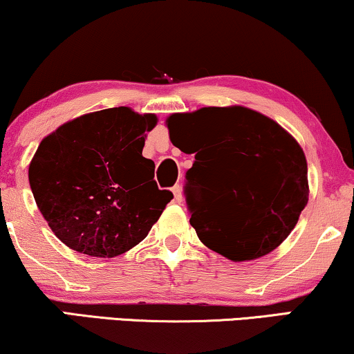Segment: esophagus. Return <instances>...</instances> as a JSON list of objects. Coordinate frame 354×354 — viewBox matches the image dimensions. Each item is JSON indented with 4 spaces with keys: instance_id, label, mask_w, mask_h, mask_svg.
<instances>
[{
    "instance_id": "34e87169",
    "label": "esophagus",
    "mask_w": 354,
    "mask_h": 354,
    "mask_svg": "<svg viewBox=\"0 0 354 354\" xmlns=\"http://www.w3.org/2000/svg\"><path fill=\"white\" fill-rule=\"evenodd\" d=\"M171 191H173V194H174V199H176L178 203H181V201H183V187L180 185H174L171 187Z\"/></svg>"
}]
</instances>
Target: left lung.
<instances>
[{"instance_id": "left-lung-1", "label": "left lung", "mask_w": 354, "mask_h": 354, "mask_svg": "<svg viewBox=\"0 0 354 354\" xmlns=\"http://www.w3.org/2000/svg\"><path fill=\"white\" fill-rule=\"evenodd\" d=\"M167 125L171 144L194 153L185 196L205 247L232 261L279 247L308 201L307 162L296 138L241 106L171 114Z\"/></svg>"}]
</instances>
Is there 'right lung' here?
<instances>
[{
	"label": "right lung",
	"instance_id": "1",
	"mask_svg": "<svg viewBox=\"0 0 354 354\" xmlns=\"http://www.w3.org/2000/svg\"><path fill=\"white\" fill-rule=\"evenodd\" d=\"M155 114L111 107L84 114L40 142L29 165L35 204L75 252L114 258L149 235L173 199L142 155Z\"/></svg>",
	"mask_w": 354,
	"mask_h": 354
}]
</instances>
